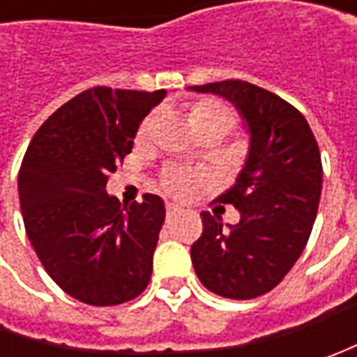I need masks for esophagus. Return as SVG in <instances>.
<instances>
[{
	"label": "esophagus",
	"instance_id": "obj_1",
	"mask_svg": "<svg viewBox=\"0 0 357 357\" xmlns=\"http://www.w3.org/2000/svg\"><path fill=\"white\" fill-rule=\"evenodd\" d=\"M181 213H183V208H181V206H176V204H167V218H169V220Z\"/></svg>",
	"mask_w": 357,
	"mask_h": 357
}]
</instances>
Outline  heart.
I'll return each instance as SVG.
<instances>
[{
    "instance_id": "heart-1",
    "label": "heart",
    "mask_w": 357,
    "mask_h": 357,
    "mask_svg": "<svg viewBox=\"0 0 357 357\" xmlns=\"http://www.w3.org/2000/svg\"><path fill=\"white\" fill-rule=\"evenodd\" d=\"M236 121H238L236 113L218 99H202L199 103L192 105V109H190L192 127H197V125H220L228 132L236 127ZM153 127H155V117L151 115V117L144 119L141 129H139V141H144L151 135ZM199 174L185 171V169H169L162 174V185L174 197H186L190 192V188L195 186V183H199Z\"/></svg>"
}]
</instances>
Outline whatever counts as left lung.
<instances>
[{"mask_svg": "<svg viewBox=\"0 0 357 357\" xmlns=\"http://www.w3.org/2000/svg\"><path fill=\"white\" fill-rule=\"evenodd\" d=\"M220 95L238 109L250 135L236 183L218 200L238 208L240 222L202 213V234L190 248L204 288L232 300L270 292L304 250L322 192L320 149L304 115L270 91L227 79L188 87Z\"/></svg>", "mask_w": 357, "mask_h": 357, "instance_id": "8db88e82", "label": "left lung"}]
</instances>
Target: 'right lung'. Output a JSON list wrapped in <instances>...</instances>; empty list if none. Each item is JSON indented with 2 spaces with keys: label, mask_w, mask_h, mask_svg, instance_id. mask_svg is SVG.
<instances>
[{
  "label": "right lung",
  "mask_w": 357,
  "mask_h": 357,
  "mask_svg": "<svg viewBox=\"0 0 357 357\" xmlns=\"http://www.w3.org/2000/svg\"><path fill=\"white\" fill-rule=\"evenodd\" d=\"M167 91L93 87L59 107L33 135L17 178L25 232L55 284L79 302L117 306L143 292L165 222L144 195L121 206L109 174Z\"/></svg>",
  "instance_id": "right-lung-1"
}]
</instances>
